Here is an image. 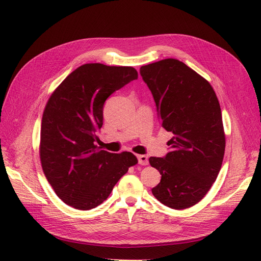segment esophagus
<instances>
[{"mask_svg":"<svg viewBox=\"0 0 261 261\" xmlns=\"http://www.w3.org/2000/svg\"><path fill=\"white\" fill-rule=\"evenodd\" d=\"M138 160H139V163H140L141 166H147L148 163H149L148 156L144 155V154H139L138 155Z\"/></svg>","mask_w":261,"mask_h":261,"instance_id":"1","label":"esophagus"}]
</instances>
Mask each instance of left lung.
I'll list each match as a JSON object with an SVG mask.
<instances>
[{
	"instance_id": "obj_1",
	"label": "left lung",
	"mask_w": 261,
	"mask_h": 261,
	"mask_svg": "<svg viewBox=\"0 0 261 261\" xmlns=\"http://www.w3.org/2000/svg\"><path fill=\"white\" fill-rule=\"evenodd\" d=\"M161 126L172 132L171 151L150 156L161 181L153 196L169 208L187 209L207 195L220 171L226 148L219 101L203 76L184 62L165 59L140 68Z\"/></svg>"
}]
</instances>
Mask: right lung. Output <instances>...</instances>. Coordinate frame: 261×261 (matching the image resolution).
Listing matches in <instances>:
<instances>
[{
	"label": "right lung",
	"mask_w": 261,
	"mask_h": 261,
	"mask_svg": "<svg viewBox=\"0 0 261 261\" xmlns=\"http://www.w3.org/2000/svg\"><path fill=\"white\" fill-rule=\"evenodd\" d=\"M137 79L132 66L87 63L71 72L48 98L41 122V166L54 192L70 207H98L138 163L128 151L111 153L95 144L106 100Z\"/></svg>",
	"instance_id": "obj_1"
}]
</instances>
